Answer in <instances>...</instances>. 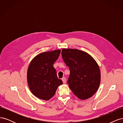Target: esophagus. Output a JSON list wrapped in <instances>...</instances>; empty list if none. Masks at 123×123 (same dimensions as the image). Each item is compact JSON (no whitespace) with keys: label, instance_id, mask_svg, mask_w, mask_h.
<instances>
[{"label":"esophagus","instance_id":"34e87169","mask_svg":"<svg viewBox=\"0 0 123 123\" xmlns=\"http://www.w3.org/2000/svg\"><path fill=\"white\" fill-rule=\"evenodd\" d=\"M62 82H63V83H64V84H65L66 82V79L65 77H63L62 79Z\"/></svg>","mask_w":123,"mask_h":123}]
</instances>
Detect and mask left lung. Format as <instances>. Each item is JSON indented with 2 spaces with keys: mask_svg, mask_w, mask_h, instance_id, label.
Segmentation results:
<instances>
[{
  "mask_svg": "<svg viewBox=\"0 0 123 123\" xmlns=\"http://www.w3.org/2000/svg\"><path fill=\"white\" fill-rule=\"evenodd\" d=\"M62 59L70 69L69 87L81 100L93 95L100 82L99 67L95 59L86 52L75 49H62Z\"/></svg>",
  "mask_w": 123,
  "mask_h": 123,
  "instance_id": "obj_1",
  "label": "left lung"
}]
</instances>
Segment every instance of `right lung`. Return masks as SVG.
Instances as JSON below:
<instances>
[{
  "mask_svg": "<svg viewBox=\"0 0 123 123\" xmlns=\"http://www.w3.org/2000/svg\"><path fill=\"white\" fill-rule=\"evenodd\" d=\"M61 50L41 53L33 58L27 71V81L32 93L37 98L48 100L55 95L57 87L62 84L58 79L53 64Z\"/></svg>",
  "mask_w": 123,
  "mask_h": 123,
  "instance_id": "obj_1",
  "label": "right lung"
}]
</instances>
